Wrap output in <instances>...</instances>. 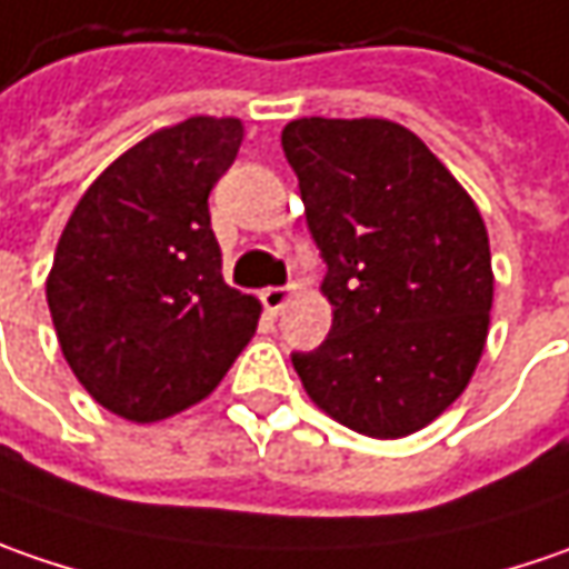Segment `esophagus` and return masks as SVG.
Wrapping results in <instances>:
<instances>
[{
    "label": "esophagus",
    "instance_id": "esophagus-1",
    "mask_svg": "<svg viewBox=\"0 0 569 569\" xmlns=\"http://www.w3.org/2000/svg\"><path fill=\"white\" fill-rule=\"evenodd\" d=\"M292 296H296V286H270V289L260 292V302H263L267 315H280L289 306Z\"/></svg>",
    "mask_w": 569,
    "mask_h": 569
}]
</instances>
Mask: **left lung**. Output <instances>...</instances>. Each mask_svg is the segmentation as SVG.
<instances>
[{"label": "left lung", "mask_w": 569, "mask_h": 569, "mask_svg": "<svg viewBox=\"0 0 569 569\" xmlns=\"http://www.w3.org/2000/svg\"><path fill=\"white\" fill-rule=\"evenodd\" d=\"M306 219L328 263V340L292 353L337 423L401 439L471 382L487 343L493 270L475 200L408 127L302 117L283 127Z\"/></svg>", "instance_id": "8db88e82"}]
</instances>
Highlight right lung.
Instances as JSON below:
<instances>
[{
    "label": "right lung",
    "instance_id": "1",
    "mask_svg": "<svg viewBox=\"0 0 569 569\" xmlns=\"http://www.w3.org/2000/svg\"><path fill=\"white\" fill-rule=\"evenodd\" d=\"M241 137L238 117L161 127L94 178L62 229L47 277L57 340L123 420L193 408L258 331V299L222 280L207 203Z\"/></svg>",
    "mask_w": 569,
    "mask_h": 569
}]
</instances>
